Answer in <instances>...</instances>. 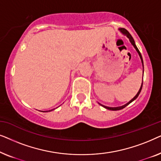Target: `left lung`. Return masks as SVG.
<instances>
[{
  "instance_id": "obj_1",
  "label": "left lung",
  "mask_w": 161,
  "mask_h": 161,
  "mask_svg": "<svg viewBox=\"0 0 161 161\" xmlns=\"http://www.w3.org/2000/svg\"><path fill=\"white\" fill-rule=\"evenodd\" d=\"M119 31L122 33V34H123V35H125V36H126L127 38L129 39V40H130V43L132 44V45L134 47V48H135L136 49V51H137V53H138V55H139V56H140V58H141V61H142V66H143V75H144V62H143V58H142V54H141V53H140V51L139 50H138V47H136V43H135V41H134V39H133V37H132V36L130 35V33L127 31L125 29V28H119L118 29ZM142 86H143V78H142V85H141V87H140V89H139V90H138V93L136 94V95L131 100H130L128 103H127L126 104H125V105H122V106H118V107H108V106H105V105H102V104H100V103H99V104H100L101 106H103V108H106V109H108V110H111V111H119V110H121V109H123L124 108H125L127 106V105H128L130 103H131L132 102H133V101H134L136 100V98L138 97V95H139V94H140V92H141V91H142Z\"/></svg>"
}]
</instances>
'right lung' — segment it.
<instances>
[{"mask_svg":"<svg viewBox=\"0 0 161 161\" xmlns=\"http://www.w3.org/2000/svg\"><path fill=\"white\" fill-rule=\"evenodd\" d=\"M54 109H56V108H54ZM54 109H52V110H49V111H41L42 112H50V111H53Z\"/></svg>","mask_w":161,"mask_h":161,"instance_id":"add662e5","label":"right lung"}]
</instances>
